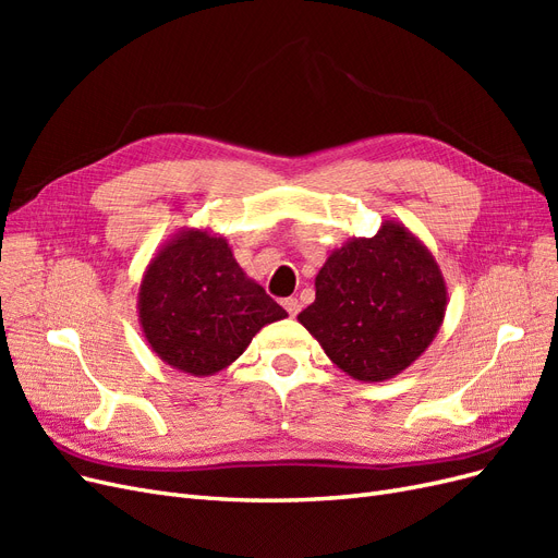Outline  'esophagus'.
<instances>
[{"mask_svg": "<svg viewBox=\"0 0 558 558\" xmlns=\"http://www.w3.org/2000/svg\"><path fill=\"white\" fill-rule=\"evenodd\" d=\"M283 310L289 312L291 316H298V312H300V300H298V298H286V300H283Z\"/></svg>", "mask_w": 558, "mask_h": 558, "instance_id": "34e87169", "label": "esophagus"}]
</instances>
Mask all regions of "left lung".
Returning a JSON list of instances; mask_svg holds the SVG:
<instances>
[{
	"label": "left lung",
	"instance_id": "8db88e82",
	"mask_svg": "<svg viewBox=\"0 0 558 558\" xmlns=\"http://www.w3.org/2000/svg\"><path fill=\"white\" fill-rule=\"evenodd\" d=\"M316 300L300 312L326 356L359 381L408 369L440 330L447 283L428 246L388 218L375 238H349L316 275Z\"/></svg>",
	"mask_w": 558,
	"mask_h": 558
}]
</instances>
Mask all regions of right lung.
<instances>
[{
    "instance_id": "right-lung-1",
    "label": "right lung",
    "mask_w": 558,
    "mask_h": 558,
    "mask_svg": "<svg viewBox=\"0 0 558 558\" xmlns=\"http://www.w3.org/2000/svg\"><path fill=\"white\" fill-rule=\"evenodd\" d=\"M150 351L179 373L211 377L253 335L289 314L246 277L223 234L181 228L148 260L137 295Z\"/></svg>"
}]
</instances>
